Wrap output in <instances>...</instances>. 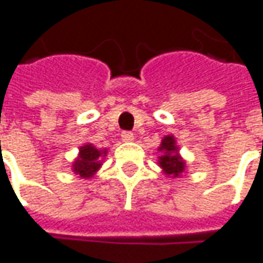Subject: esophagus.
I'll use <instances>...</instances> for the list:
<instances>
[{
  "label": "esophagus",
  "mask_w": 263,
  "mask_h": 263,
  "mask_svg": "<svg viewBox=\"0 0 263 263\" xmlns=\"http://www.w3.org/2000/svg\"><path fill=\"white\" fill-rule=\"evenodd\" d=\"M121 137H122L123 141H132V140H134V134H132V132H129V131H123Z\"/></svg>",
  "instance_id": "obj_1"
}]
</instances>
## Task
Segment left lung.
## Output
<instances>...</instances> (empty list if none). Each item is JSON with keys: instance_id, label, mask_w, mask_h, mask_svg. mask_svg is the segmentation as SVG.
Masks as SVG:
<instances>
[{"instance_id": "1", "label": "left lung", "mask_w": 263, "mask_h": 263, "mask_svg": "<svg viewBox=\"0 0 263 263\" xmlns=\"http://www.w3.org/2000/svg\"><path fill=\"white\" fill-rule=\"evenodd\" d=\"M159 151H161V156L159 157V166L167 176L177 177L185 172L186 163L179 156V148L173 135H166L161 140Z\"/></svg>"}]
</instances>
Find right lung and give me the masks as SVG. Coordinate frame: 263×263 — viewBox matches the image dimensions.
Listing matches in <instances>:
<instances>
[{
    "instance_id": "obj_1",
    "label": "right lung",
    "mask_w": 263,
    "mask_h": 263,
    "mask_svg": "<svg viewBox=\"0 0 263 263\" xmlns=\"http://www.w3.org/2000/svg\"><path fill=\"white\" fill-rule=\"evenodd\" d=\"M107 154L106 149H97L93 144H86L80 147V154L72 163V172L83 179H90L102 166V159Z\"/></svg>"
}]
</instances>
